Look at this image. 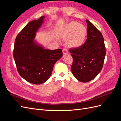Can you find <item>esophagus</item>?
<instances>
[{
    "label": "esophagus",
    "mask_w": 121,
    "mask_h": 121,
    "mask_svg": "<svg viewBox=\"0 0 121 121\" xmlns=\"http://www.w3.org/2000/svg\"><path fill=\"white\" fill-rule=\"evenodd\" d=\"M63 53L64 54H65L68 53V50L66 48H64L63 49Z\"/></svg>",
    "instance_id": "obj_1"
}]
</instances>
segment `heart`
Instances as JSON below:
<instances>
[{
    "label": "heart",
    "instance_id": "obj_1",
    "mask_svg": "<svg viewBox=\"0 0 121 121\" xmlns=\"http://www.w3.org/2000/svg\"><path fill=\"white\" fill-rule=\"evenodd\" d=\"M87 31L85 26L76 22H71L62 26L58 30L60 37H67V44L71 47L76 48L82 45L87 36Z\"/></svg>",
    "mask_w": 121,
    "mask_h": 121
}]
</instances>
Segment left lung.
<instances>
[{
    "label": "left lung",
    "mask_w": 121,
    "mask_h": 121,
    "mask_svg": "<svg viewBox=\"0 0 121 121\" xmlns=\"http://www.w3.org/2000/svg\"><path fill=\"white\" fill-rule=\"evenodd\" d=\"M87 38L83 45L70 49L73 57L72 74L78 81L87 82L94 79L101 71L105 56L104 39L101 32L88 20Z\"/></svg>",
    "instance_id": "left-lung-1"
}]
</instances>
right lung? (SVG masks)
Wrapping results in <instances>:
<instances>
[{"instance_id": "add662e5", "label": "right lung", "mask_w": 121, "mask_h": 121, "mask_svg": "<svg viewBox=\"0 0 121 121\" xmlns=\"http://www.w3.org/2000/svg\"><path fill=\"white\" fill-rule=\"evenodd\" d=\"M44 17L42 16L29 22L14 42L13 58L17 72L25 80L34 84L45 82L52 74L54 65L63 56L61 49H44L34 40Z\"/></svg>"}]
</instances>
